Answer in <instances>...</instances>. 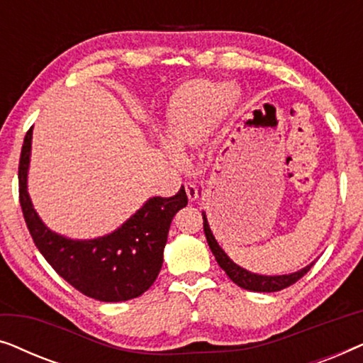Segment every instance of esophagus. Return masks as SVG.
<instances>
[{
    "mask_svg": "<svg viewBox=\"0 0 363 363\" xmlns=\"http://www.w3.org/2000/svg\"><path fill=\"white\" fill-rule=\"evenodd\" d=\"M185 191H186V196H188V200L190 201H195L196 198H198V190H196V186L193 185V183H185Z\"/></svg>",
    "mask_w": 363,
    "mask_h": 363,
    "instance_id": "obj_1",
    "label": "esophagus"
}]
</instances>
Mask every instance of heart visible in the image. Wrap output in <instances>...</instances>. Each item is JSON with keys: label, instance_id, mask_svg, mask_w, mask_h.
<instances>
[{"label": "heart", "instance_id": "1", "mask_svg": "<svg viewBox=\"0 0 363 363\" xmlns=\"http://www.w3.org/2000/svg\"><path fill=\"white\" fill-rule=\"evenodd\" d=\"M231 106V89L223 82H191L178 91L163 125V153L182 167L191 148L203 143Z\"/></svg>", "mask_w": 363, "mask_h": 363}]
</instances>
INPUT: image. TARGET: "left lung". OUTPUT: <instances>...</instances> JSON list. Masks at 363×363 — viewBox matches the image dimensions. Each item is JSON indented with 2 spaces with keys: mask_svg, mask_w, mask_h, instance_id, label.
<instances>
[{
  "mask_svg": "<svg viewBox=\"0 0 363 363\" xmlns=\"http://www.w3.org/2000/svg\"><path fill=\"white\" fill-rule=\"evenodd\" d=\"M201 215H203V228H205V236H206L208 246H210L211 252L215 255L218 264H220L221 269L226 272V276L230 277L235 284L242 287V289L255 291V292L281 291L287 286L294 284L296 281H299L301 277L304 276L312 266H314V262H311V264H307L306 267H302V269H299V271L289 272V274H279V276H264V274H257V272L247 271V269H245V267L238 266L236 262L233 261L225 251H223V247L218 245L215 236H213V231L210 228V223H208L206 213L201 211Z\"/></svg>",
  "mask_w": 363,
  "mask_h": 363,
  "instance_id": "obj_1",
  "label": "left lung"
}]
</instances>
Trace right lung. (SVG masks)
I'll list each match as a JSON object with an SVG mask.
<instances>
[{
    "label": "right lung",
    "instance_id": "right-lung-1",
    "mask_svg": "<svg viewBox=\"0 0 363 363\" xmlns=\"http://www.w3.org/2000/svg\"><path fill=\"white\" fill-rule=\"evenodd\" d=\"M33 128L24 137L19 158V201L34 245L54 271L79 292L102 302H122L142 296L163 264L173 216L186 206L185 188L175 196H152L116 230L91 240H76L52 231L34 210L28 193Z\"/></svg>",
    "mask_w": 363,
    "mask_h": 363
}]
</instances>
